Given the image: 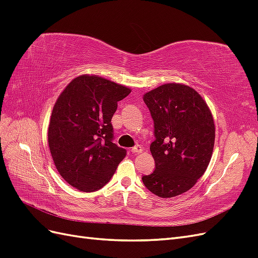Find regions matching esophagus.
I'll return each instance as SVG.
<instances>
[{
    "mask_svg": "<svg viewBox=\"0 0 258 258\" xmlns=\"http://www.w3.org/2000/svg\"><path fill=\"white\" fill-rule=\"evenodd\" d=\"M142 152H143V148L140 146V145H137V146L131 148V153L132 154H139V153H142Z\"/></svg>",
    "mask_w": 258,
    "mask_h": 258,
    "instance_id": "esophagus-1",
    "label": "esophagus"
}]
</instances>
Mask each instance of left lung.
<instances>
[{"label":"left lung","mask_w":258,"mask_h":258,"mask_svg":"<svg viewBox=\"0 0 258 258\" xmlns=\"http://www.w3.org/2000/svg\"><path fill=\"white\" fill-rule=\"evenodd\" d=\"M143 100L154 120L152 174L146 188L161 198L189 190L209 166L215 141L212 113L199 93L184 84L169 83L146 92Z\"/></svg>","instance_id":"1"}]
</instances>
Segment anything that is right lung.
Wrapping results in <instances>:
<instances>
[{"mask_svg":"<svg viewBox=\"0 0 258 258\" xmlns=\"http://www.w3.org/2000/svg\"><path fill=\"white\" fill-rule=\"evenodd\" d=\"M131 89L97 75L77 76L53 105L48 145L59 174L84 192L110 181L126 150L113 143L112 117Z\"/></svg>","mask_w":258,"mask_h":258,"instance_id":"1","label":"right lung"}]
</instances>
